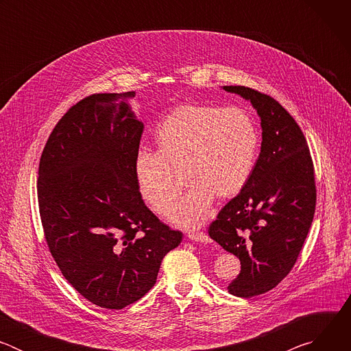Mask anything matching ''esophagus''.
<instances>
[{
  "instance_id": "obj_1",
  "label": "esophagus",
  "mask_w": 351,
  "mask_h": 351,
  "mask_svg": "<svg viewBox=\"0 0 351 351\" xmlns=\"http://www.w3.org/2000/svg\"><path fill=\"white\" fill-rule=\"evenodd\" d=\"M187 237H189L190 240L199 241V243H204V241L207 243V241H210L208 234H207V233H204V232H189Z\"/></svg>"
}]
</instances>
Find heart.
<instances>
[{"label": "heart", "instance_id": "heart-1", "mask_svg": "<svg viewBox=\"0 0 351 351\" xmlns=\"http://www.w3.org/2000/svg\"><path fill=\"white\" fill-rule=\"evenodd\" d=\"M154 143L157 153L140 152L134 160L138 191L154 213L165 214L189 181L195 189L171 206L169 219L197 228L213 198H232L247 183L256 164L258 132L241 108L186 104L162 119Z\"/></svg>", "mask_w": 351, "mask_h": 351}]
</instances>
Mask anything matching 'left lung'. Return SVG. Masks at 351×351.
Instances as JSON below:
<instances>
[{"label": "left lung", "instance_id": "1", "mask_svg": "<svg viewBox=\"0 0 351 351\" xmlns=\"http://www.w3.org/2000/svg\"><path fill=\"white\" fill-rule=\"evenodd\" d=\"M223 88L250 99L263 126L252 175L208 228L240 260L228 291L250 298L274 289L294 267L314 219L315 171L302 129L275 98L252 87Z\"/></svg>", "mask_w": 351, "mask_h": 351}]
</instances>
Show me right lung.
Instances as JSON below:
<instances>
[{"mask_svg": "<svg viewBox=\"0 0 351 351\" xmlns=\"http://www.w3.org/2000/svg\"><path fill=\"white\" fill-rule=\"evenodd\" d=\"M134 91L95 93L72 106L49 134L38 164L44 237L65 279L93 304L122 310L157 280L182 241L144 204L134 176L143 123Z\"/></svg>", "mask_w": 351, "mask_h": 351, "instance_id": "obj_1", "label": "right lung"}]
</instances>
